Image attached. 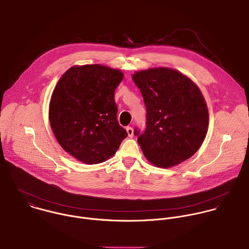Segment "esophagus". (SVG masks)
Wrapping results in <instances>:
<instances>
[{"label":"esophagus","instance_id":"34e87169","mask_svg":"<svg viewBox=\"0 0 249 249\" xmlns=\"http://www.w3.org/2000/svg\"><path fill=\"white\" fill-rule=\"evenodd\" d=\"M126 132H127V134H128V137H133V128L131 127V126H126Z\"/></svg>","mask_w":249,"mask_h":249}]
</instances>
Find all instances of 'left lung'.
<instances>
[{
    "instance_id": "left-lung-1",
    "label": "left lung",
    "mask_w": 249,
    "mask_h": 249,
    "mask_svg": "<svg viewBox=\"0 0 249 249\" xmlns=\"http://www.w3.org/2000/svg\"><path fill=\"white\" fill-rule=\"evenodd\" d=\"M132 79L147 109L145 131L134 129L147 160L168 168L191 158L205 140L209 126L208 107L199 88L168 68L137 71Z\"/></svg>"
}]
</instances>
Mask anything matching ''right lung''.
<instances>
[{
    "mask_svg": "<svg viewBox=\"0 0 249 249\" xmlns=\"http://www.w3.org/2000/svg\"><path fill=\"white\" fill-rule=\"evenodd\" d=\"M123 76L101 65L75 66L56 85L49 104L50 125L61 147L79 161L107 160L127 136L118 123L114 98Z\"/></svg>",
    "mask_w": 249,
    "mask_h": 249,
    "instance_id": "right-lung-1",
    "label": "right lung"
}]
</instances>
